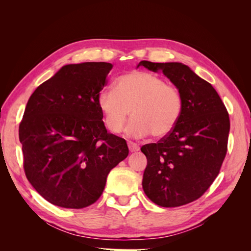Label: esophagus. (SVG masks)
<instances>
[{"mask_svg":"<svg viewBox=\"0 0 251 251\" xmlns=\"http://www.w3.org/2000/svg\"><path fill=\"white\" fill-rule=\"evenodd\" d=\"M127 147H128V150H130L131 151H137L140 149L138 144L133 142V141H127Z\"/></svg>","mask_w":251,"mask_h":251,"instance_id":"esophagus-1","label":"esophagus"}]
</instances>
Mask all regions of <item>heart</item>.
Instances as JSON below:
<instances>
[{
	"mask_svg": "<svg viewBox=\"0 0 251 251\" xmlns=\"http://www.w3.org/2000/svg\"><path fill=\"white\" fill-rule=\"evenodd\" d=\"M97 105L105 126L115 134L124 130L131 114L134 118L128 132L138 137L169 135L183 111L180 91L158 75L144 71L121 75L113 90L100 91Z\"/></svg>",
	"mask_w": 251,
	"mask_h": 251,
	"instance_id": "b5f03b06",
	"label": "heart"
}]
</instances>
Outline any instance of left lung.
<instances>
[{
	"label": "left lung",
	"mask_w": 251,
	"mask_h": 251,
	"mask_svg": "<svg viewBox=\"0 0 251 251\" xmlns=\"http://www.w3.org/2000/svg\"><path fill=\"white\" fill-rule=\"evenodd\" d=\"M160 70L180 91L183 111L174 130L157 143L141 147L148 165L142 187L162 207L191 203L207 191L221 170L230 128L228 112L217 91L181 63L138 66Z\"/></svg>",
	"instance_id": "1"
}]
</instances>
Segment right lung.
<instances>
[{"label":"right lung","instance_id":"1","mask_svg":"<svg viewBox=\"0 0 251 251\" xmlns=\"http://www.w3.org/2000/svg\"><path fill=\"white\" fill-rule=\"evenodd\" d=\"M113 65H66L30 96L19 127L28 181L43 198L83 208L101 196L110 171L128 155L105 128L97 96Z\"/></svg>","mask_w":251,"mask_h":251}]
</instances>
